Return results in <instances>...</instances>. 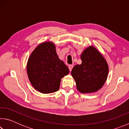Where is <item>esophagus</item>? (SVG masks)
Returning a JSON list of instances; mask_svg holds the SVG:
<instances>
[{"mask_svg": "<svg viewBox=\"0 0 129 129\" xmlns=\"http://www.w3.org/2000/svg\"><path fill=\"white\" fill-rule=\"evenodd\" d=\"M69 71H71L73 67V64H71V65H69Z\"/></svg>", "mask_w": 129, "mask_h": 129, "instance_id": "esophagus-1", "label": "esophagus"}]
</instances>
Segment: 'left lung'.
<instances>
[{
    "label": "left lung",
    "instance_id": "8db88e82",
    "mask_svg": "<svg viewBox=\"0 0 129 129\" xmlns=\"http://www.w3.org/2000/svg\"><path fill=\"white\" fill-rule=\"evenodd\" d=\"M81 59V64L75 65L71 72L77 90L82 93L95 92L103 86L108 77V63L93 46L83 51Z\"/></svg>",
    "mask_w": 129,
    "mask_h": 129
}]
</instances>
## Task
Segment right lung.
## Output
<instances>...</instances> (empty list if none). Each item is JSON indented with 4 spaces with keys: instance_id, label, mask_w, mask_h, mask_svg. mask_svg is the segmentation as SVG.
Masks as SVG:
<instances>
[{
    "instance_id": "add662e5",
    "label": "right lung",
    "mask_w": 129,
    "mask_h": 129,
    "mask_svg": "<svg viewBox=\"0 0 129 129\" xmlns=\"http://www.w3.org/2000/svg\"><path fill=\"white\" fill-rule=\"evenodd\" d=\"M27 71L32 85L44 94L57 91L61 79L69 72L68 68L58 58L55 45L49 41L40 44L32 52Z\"/></svg>"
}]
</instances>
